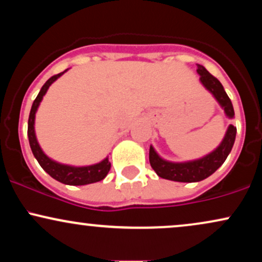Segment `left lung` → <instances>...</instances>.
I'll use <instances>...</instances> for the list:
<instances>
[{
	"label": "left lung",
	"mask_w": 262,
	"mask_h": 262,
	"mask_svg": "<svg viewBox=\"0 0 262 262\" xmlns=\"http://www.w3.org/2000/svg\"><path fill=\"white\" fill-rule=\"evenodd\" d=\"M197 74L200 75V81L204 86V89L212 93V96L218 102L219 106L223 108L225 116L230 119L234 118L233 104H231L230 98L228 97L227 92L224 91V87L219 82V80L215 79L213 75H210L204 66L198 64ZM235 135L236 128L230 124L227 132H225L223 140L221 141V144L212 152L204 155L203 158L196 159V160L183 162L165 160L156 152L154 146L150 145V165L154 169L156 175L162 177V179L177 182L202 181V180L209 177L212 173H214L223 165L225 159L228 158V155L231 151V148H233L234 141H235Z\"/></svg>",
	"instance_id": "8db88e82"
}]
</instances>
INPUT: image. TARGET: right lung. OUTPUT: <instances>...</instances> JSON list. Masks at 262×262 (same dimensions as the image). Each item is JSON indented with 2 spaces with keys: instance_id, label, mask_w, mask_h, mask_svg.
Segmentation results:
<instances>
[{
  "instance_id": "right-lung-1",
  "label": "right lung",
  "mask_w": 262,
  "mask_h": 262,
  "mask_svg": "<svg viewBox=\"0 0 262 262\" xmlns=\"http://www.w3.org/2000/svg\"><path fill=\"white\" fill-rule=\"evenodd\" d=\"M69 69H66L65 71L60 73L58 75H54L50 77L47 82L44 83L41 90L39 91L37 98L32 104L31 113H29V119H28V139H29V145H31L32 152L34 155V158L37 159L43 170L47 173H49L56 181L65 183V185L70 186H83L89 185V183H95L103 180L107 176V173L110 172L111 169V162L108 160V156L103 160L97 162V164L93 165H87V166H73V165H66V164H60V162L53 160L48 156L45 152L41 150L40 145H39L37 140V135H35V129H34V123H35V113H37L39 104H40L41 100L47 93L48 89L52 86L53 82H55L61 75H64Z\"/></svg>"
}]
</instances>
